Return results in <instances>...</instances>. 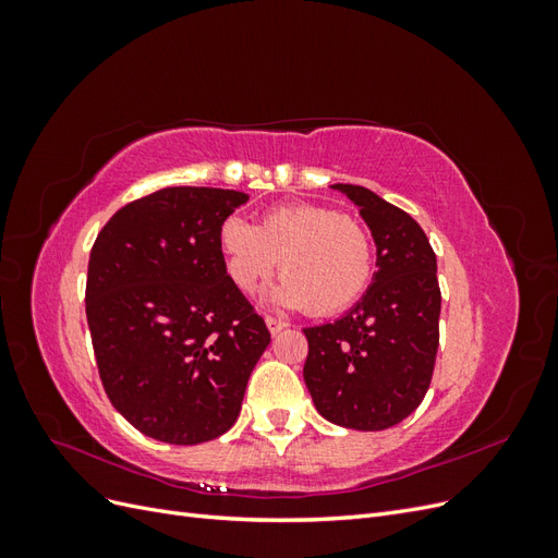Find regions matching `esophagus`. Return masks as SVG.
<instances>
[{"label": "esophagus", "mask_w": 558, "mask_h": 558, "mask_svg": "<svg viewBox=\"0 0 558 558\" xmlns=\"http://www.w3.org/2000/svg\"><path fill=\"white\" fill-rule=\"evenodd\" d=\"M265 324H267V328H269V332L272 335H277V332H281L286 326V320H281V318H275V316H265Z\"/></svg>", "instance_id": "esophagus-1"}]
</instances>
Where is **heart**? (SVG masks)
Here are the masks:
<instances>
[{
    "mask_svg": "<svg viewBox=\"0 0 558 558\" xmlns=\"http://www.w3.org/2000/svg\"><path fill=\"white\" fill-rule=\"evenodd\" d=\"M226 272L242 293L258 291L279 267V307L328 316L361 298L373 277L369 234L340 211L318 205L269 209L260 226L228 216L218 230Z\"/></svg>",
    "mask_w": 558,
    "mask_h": 558,
    "instance_id": "heart-1",
    "label": "heart"
}]
</instances>
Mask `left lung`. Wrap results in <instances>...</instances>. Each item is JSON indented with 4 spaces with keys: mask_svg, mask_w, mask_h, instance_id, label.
I'll return each mask as SVG.
<instances>
[{
    "mask_svg": "<svg viewBox=\"0 0 558 558\" xmlns=\"http://www.w3.org/2000/svg\"><path fill=\"white\" fill-rule=\"evenodd\" d=\"M377 244L365 295L332 324L305 328V384L318 414L353 430H384L424 400L440 344V283L426 232L363 185L335 183Z\"/></svg>",
    "mask_w": 558,
    "mask_h": 558,
    "instance_id": "8db88e82",
    "label": "left lung"
}]
</instances>
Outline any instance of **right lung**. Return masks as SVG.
<instances>
[{
	"label": "right lung",
	"instance_id": "1",
	"mask_svg": "<svg viewBox=\"0 0 558 558\" xmlns=\"http://www.w3.org/2000/svg\"><path fill=\"white\" fill-rule=\"evenodd\" d=\"M246 193L174 185L130 202L97 234L86 316L113 408L167 445H199L240 416L269 344L226 272L218 230Z\"/></svg>",
	"mask_w": 558,
	"mask_h": 558
}]
</instances>
